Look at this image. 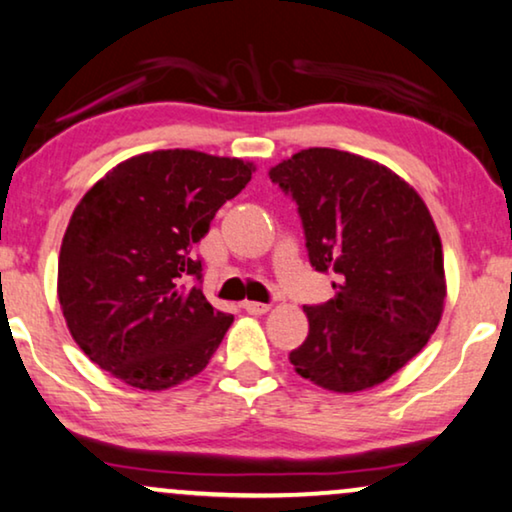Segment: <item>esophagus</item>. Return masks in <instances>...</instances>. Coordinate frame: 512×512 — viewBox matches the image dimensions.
I'll list each match as a JSON object with an SVG mask.
<instances>
[{
    "label": "esophagus",
    "mask_w": 512,
    "mask_h": 512,
    "mask_svg": "<svg viewBox=\"0 0 512 512\" xmlns=\"http://www.w3.org/2000/svg\"><path fill=\"white\" fill-rule=\"evenodd\" d=\"M243 309L248 311V313H252V316H262V313L269 311V304H264V302H245Z\"/></svg>",
    "instance_id": "1"
}]
</instances>
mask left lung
Instances as JSON below:
<instances>
[{"mask_svg": "<svg viewBox=\"0 0 512 512\" xmlns=\"http://www.w3.org/2000/svg\"><path fill=\"white\" fill-rule=\"evenodd\" d=\"M269 177L297 203L311 267L339 276L335 297L304 306L309 335L290 363L327 391L381 384L424 349L445 306L426 203L393 170L330 147L302 149Z\"/></svg>", "mask_w": 512, "mask_h": 512, "instance_id": "8db88e82", "label": "left lung"}]
</instances>
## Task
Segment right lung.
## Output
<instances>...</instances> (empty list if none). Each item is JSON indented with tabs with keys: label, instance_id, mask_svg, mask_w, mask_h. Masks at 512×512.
<instances>
[{
	"label": "right lung",
	"instance_id": "right-lung-1",
	"mask_svg": "<svg viewBox=\"0 0 512 512\" xmlns=\"http://www.w3.org/2000/svg\"><path fill=\"white\" fill-rule=\"evenodd\" d=\"M252 170L241 159L159 149L88 189L60 245L58 299L95 365L142 391L182 384L208 365L234 316L182 281H201L196 243Z\"/></svg>",
	"mask_w": 512,
	"mask_h": 512
}]
</instances>
